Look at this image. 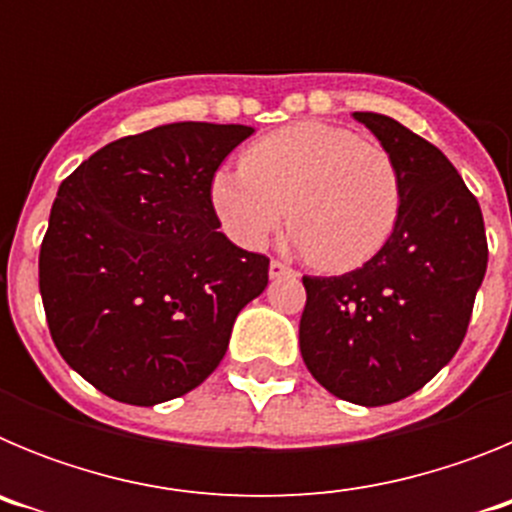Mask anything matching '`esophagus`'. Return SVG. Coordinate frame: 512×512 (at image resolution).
<instances>
[{"mask_svg":"<svg viewBox=\"0 0 512 512\" xmlns=\"http://www.w3.org/2000/svg\"><path fill=\"white\" fill-rule=\"evenodd\" d=\"M289 271H292V266L284 264V261H279V259H271V264H269V277L271 279L282 277V274H289Z\"/></svg>","mask_w":512,"mask_h":512,"instance_id":"esophagus-1","label":"esophagus"}]
</instances>
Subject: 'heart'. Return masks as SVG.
<instances>
[{"mask_svg": "<svg viewBox=\"0 0 512 512\" xmlns=\"http://www.w3.org/2000/svg\"><path fill=\"white\" fill-rule=\"evenodd\" d=\"M210 200L235 243L261 248L289 214V233L310 264L346 271L377 256L395 233L402 179L374 140L302 120L253 140L241 169L217 171Z\"/></svg>", "mask_w": 512, "mask_h": 512, "instance_id": "obj_1", "label": "heart"}]
</instances>
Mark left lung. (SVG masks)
<instances>
[{
	"mask_svg": "<svg viewBox=\"0 0 512 512\" xmlns=\"http://www.w3.org/2000/svg\"><path fill=\"white\" fill-rule=\"evenodd\" d=\"M395 158L402 210L377 256L341 277H302L300 351L330 395L377 408L418 392L454 359L487 271L482 210L433 143L354 112Z\"/></svg>",
	"mask_w": 512,
	"mask_h": 512,
	"instance_id": "8db88e82",
	"label": "left lung"
}]
</instances>
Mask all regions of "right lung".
<instances>
[{"label": "right lung", "mask_w": 512, "mask_h": 512, "mask_svg": "<svg viewBox=\"0 0 512 512\" xmlns=\"http://www.w3.org/2000/svg\"><path fill=\"white\" fill-rule=\"evenodd\" d=\"M246 125L171 122L99 148L58 187L40 243L45 320L99 392L156 405L205 382L269 259L230 243L210 184Z\"/></svg>", "instance_id": "right-lung-1"}]
</instances>
